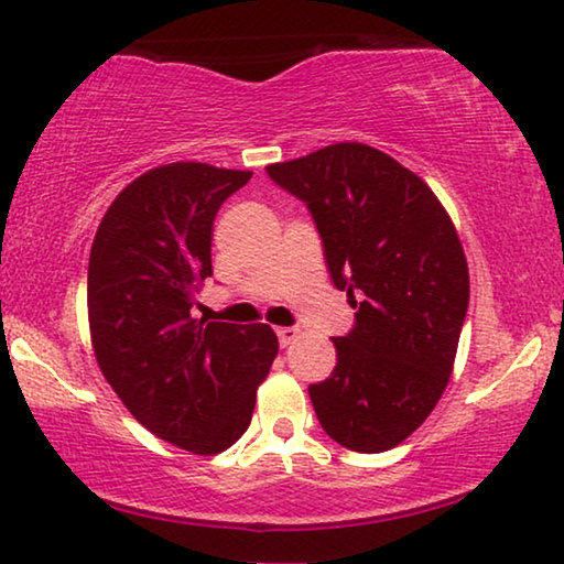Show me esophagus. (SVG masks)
<instances>
[{"mask_svg":"<svg viewBox=\"0 0 564 564\" xmlns=\"http://www.w3.org/2000/svg\"><path fill=\"white\" fill-rule=\"evenodd\" d=\"M275 334H279L281 347H289V344H293V339H296V336H299V329H291V326H281V329L275 332Z\"/></svg>","mask_w":564,"mask_h":564,"instance_id":"obj_1","label":"esophagus"}]
</instances>
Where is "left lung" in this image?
Listing matches in <instances>:
<instances>
[{
    "label": "left lung",
    "instance_id": "1",
    "mask_svg": "<svg viewBox=\"0 0 564 564\" xmlns=\"http://www.w3.org/2000/svg\"><path fill=\"white\" fill-rule=\"evenodd\" d=\"M265 172L306 202L332 281L357 306L351 332L332 339V377L308 384L318 423L349 451H390L451 380L468 311L458 232L417 174L357 141Z\"/></svg>",
    "mask_w": 564,
    "mask_h": 564
}]
</instances>
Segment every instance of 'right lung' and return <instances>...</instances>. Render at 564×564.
Here are the masks:
<instances>
[{
    "label": "right lung",
    "instance_id": "obj_1",
    "mask_svg": "<svg viewBox=\"0 0 564 564\" xmlns=\"http://www.w3.org/2000/svg\"><path fill=\"white\" fill-rule=\"evenodd\" d=\"M253 172L199 162L156 166L111 202L88 263L98 367L141 425L213 456L248 431L279 339L268 324L195 318L213 275V223Z\"/></svg>",
    "mask_w": 564,
    "mask_h": 564
}]
</instances>
